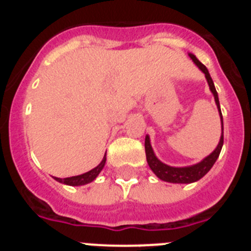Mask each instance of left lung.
<instances>
[{
    "label": "left lung",
    "mask_w": 251,
    "mask_h": 251,
    "mask_svg": "<svg viewBox=\"0 0 251 251\" xmlns=\"http://www.w3.org/2000/svg\"><path fill=\"white\" fill-rule=\"evenodd\" d=\"M188 56L191 57V60L195 63V65L200 69L201 72L205 74L206 80H207L208 86H210V90H211L212 95H214L215 103H216L217 110H219V114H220L221 119V137L220 141H219V145L216 146L214 151H212L207 157L200 161L199 163H195L192 166H185V167H174V166H168L166 163H163L162 161H159L157 158V156L153 152V148L151 146V139L150 136H146L145 141V150H146V157H147L148 166H150L151 170L153 171V174L156 175L159 179L162 181H166V182L170 183H192L199 181L200 178H202L208 171L211 170V167L214 166V163L216 162V159L219 158V154L221 152V148L224 145V121H223V114H221L220 109V101H219V95H217L216 89H215L214 81H212L211 76H210V73H208L207 68L201 63L200 60L197 59L194 54H188Z\"/></svg>",
    "instance_id": "left-lung-1"
}]
</instances>
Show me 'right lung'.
Masks as SVG:
<instances>
[{
    "label": "right lung",
    "mask_w": 251,
    "mask_h": 251,
    "mask_svg": "<svg viewBox=\"0 0 251 251\" xmlns=\"http://www.w3.org/2000/svg\"><path fill=\"white\" fill-rule=\"evenodd\" d=\"M105 154H106V152H105ZM105 161H106V157L104 156L103 159H101V162L99 163L98 166H97V167H94L93 170L88 171V172H85V174L79 175V176L66 177V178H59V177H54V178L56 179L57 182L64 183V185H69V186L86 185V183L93 182V181H94V179L98 177V175L100 174L101 170H103L104 166H105Z\"/></svg>",
    "instance_id": "right-lung-1"
}]
</instances>
